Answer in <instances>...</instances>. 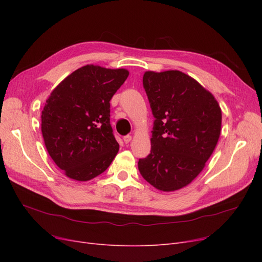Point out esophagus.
<instances>
[{"label":"esophagus","instance_id":"obj_1","mask_svg":"<svg viewBox=\"0 0 262 262\" xmlns=\"http://www.w3.org/2000/svg\"><path fill=\"white\" fill-rule=\"evenodd\" d=\"M131 139H132V137L130 136V134H126V136H124V137H123V141H124V143L128 144L129 142L131 141Z\"/></svg>","mask_w":262,"mask_h":262}]
</instances>
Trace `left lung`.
Masks as SVG:
<instances>
[{"mask_svg": "<svg viewBox=\"0 0 262 262\" xmlns=\"http://www.w3.org/2000/svg\"><path fill=\"white\" fill-rule=\"evenodd\" d=\"M143 87L154 117L150 153L139 170L148 184L175 191L204 168L220 138L222 112L213 95L180 71H148Z\"/></svg>", "mask_w": 262, "mask_h": 262, "instance_id": "1", "label": "left lung"}]
</instances>
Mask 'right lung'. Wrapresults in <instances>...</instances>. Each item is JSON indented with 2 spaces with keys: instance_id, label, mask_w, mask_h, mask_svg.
I'll list each match as a JSON object with an SVG mask.
<instances>
[{
  "instance_id": "add662e5",
  "label": "right lung",
  "mask_w": 262,
  "mask_h": 262,
  "mask_svg": "<svg viewBox=\"0 0 262 262\" xmlns=\"http://www.w3.org/2000/svg\"><path fill=\"white\" fill-rule=\"evenodd\" d=\"M128 75L124 69L85 66L47 99L41 114L45 144L68 177L91 180L114 161L119 144L110 124V100Z\"/></svg>"
}]
</instances>
